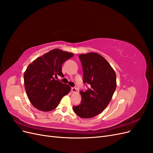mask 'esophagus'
Returning a JSON list of instances; mask_svg holds the SVG:
<instances>
[{
	"label": "esophagus",
	"instance_id": "obj_1",
	"mask_svg": "<svg viewBox=\"0 0 153 153\" xmlns=\"http://www.w3.org/2000/svg\"><path fill=\"white\" fill-rule=\"evenodd\" d=\"M71 92H77V89H76L75 87H71Z\"/></svg>",
	"mask_w": 153,
	"mask_h": 153
}]
</instances>
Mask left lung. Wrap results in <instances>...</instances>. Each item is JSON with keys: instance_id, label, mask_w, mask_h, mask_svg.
Segmentation results:
<instances>
[{"instance_id": "obj_1", "label": "left lung", "mask_w": 153, "mask_h": 153, "mask_svg": "<svg viewBox=\"0 0 153 153\" xmlns=\"http://www.w3.org/2000/svg\"><path fill=\"white\" fill-rule=\"evenodd\" d=\"M83 68V81L89 84L85 91H80L81 104L73 106L78 116L88 119L96 116L110 102L117 87L116 74L106 60L101 55L91 52L80 54Z\"/></svg>"}]
</instances>
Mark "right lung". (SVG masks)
I'll use <instances>...</instances> for the list:
<instances>
[{
  "mask_svg": "<svg viewBox=\"0 0 153 153\" xmlns=\"http://www.w3.org/2000/svg\"><path fill=\"white\" fill-rule=\"evenodd\" d=\"M73 55L55 48L38 57L27 68L24 75L25 89L35 108L43 112L52 110L70 92L69 85L55 80L54 76H64L62 64Z\"/></svg>",
  "mask_w": 153,
  "mask_h": 153,
  "instance_id": "right-lung-1",
  "label": "right lung"
}]
</instances>
